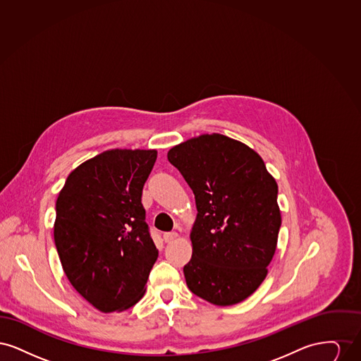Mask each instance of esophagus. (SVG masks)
<instances>
[{
  "mask_svg": "<svg viewBox=\"0 0 361 361\" xmlns=\"http://www.w3.org/2000/svg\"><path fill=\"white\" fill-rule=\"evenodd\" d=\"M178 237V234L176 231H171V233H165L164 234V240L165 242H172L173 240H176Z\"/></svg>",
  "mask_w": 361,
  "mask_h": 361,
  "instance_id": "obj_1",
  "label": "esophagus"
}]
</instances>
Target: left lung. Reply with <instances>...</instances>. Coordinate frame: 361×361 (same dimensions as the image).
Instances as JSON below:
<instances>
[{
    "label": "left lung",
    "instance_id": "left-lung-1",
    "mask_svg": "<svg viewBox=\"0 0 361 361\" xmlns=\"http://www.w3.org/2000/svg\"><path fill=\"white\" fill-rule=\"evenodd\" d=\"M168 159L196 202L189 290L215 306L240 303L257 290L275 256L281 212L277 183L252 147L222 134L173 146Z\"/></svg>",
    "mask_w": 361,
    "mask_h": 361
}]
</instances>
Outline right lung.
<instances>
[{
  "label": "right lung",
  "instance_id": "right-lung-1",
  "mask_svg": "<svg viewBox=\"0 0 361 361\" xmlns=\"http://www.w3.org/2000/svg\"><path fill=\"white\" fill-rule=\"evenodd\" d=\"M157 150L112 149L86 159L56 199L54 240L71 286L102 312L143 298L158 250L149 234L142 189Z\"/></svg>",
  "mask_w": 361,
  "mask_h": 361
}]
</instances>
